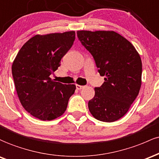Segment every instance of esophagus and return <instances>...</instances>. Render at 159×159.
<instances>
[{"instance_id":"1","label":"esophagus","mask_w":159,"mask_h":159,"mask_svg":"<svg viewBox=\"0 0 159 159\" xmlns=\"http://www.w3.org/2000/svg\"><path fill=\"white\" fill-rule=\"evenodd\" d=\"M76 89L77 90H81V89H83L84 88V86L83 85H76Z\"/></svg>"}]
</instances>
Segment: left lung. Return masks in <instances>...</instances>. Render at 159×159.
Instances as JSON below:
<instances>
[{"label": "left lung", "instance_id": "left-lung-1", "mask_svg": "<svg viewBox=\"0 0 159 159\" xmlns=\"http://www.w3.org/2000/svg\"><path fill=\"white\" fill-rule=\"evenodd\" d=\"M82 44L93 56L104 76L89 101L91 114L99 121L112 122L128 111L141 86L142 61L131 43L113 31H77Z\"/></svg>", "mask_w": 159, "mask_h": 159}]
</instances>
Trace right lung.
<instances>
[{"label": "right lung", "mask_w": 159, "mask_h": 159, "mask_svg": "<svg viewBox=\"0 0 159 159\" xmlns=\"http://www.w3.org/2000/svg\"><path fill=\"white\" fill-rule=\"evenodd\" d=\"M74 40V31L37 34L16 56L12 74L18 97L25 110L35 118L53 120L65 112L76 85L56 82L50 75L59 67Z\"/></svg>", "instance_id": "1"}]
</instances>
